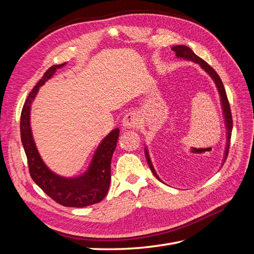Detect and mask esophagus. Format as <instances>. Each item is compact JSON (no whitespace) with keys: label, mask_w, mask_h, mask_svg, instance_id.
<instances>
[{"label":"esophagus","mask_w":254,"mask_h":254,"mask_svg":"<svg viewBox=\"0 0 254 254\" xmlns=\"http://www.w3.org/2000/svg\"><path fill=\"white\" fill-rule=\"evenodd\" d=\"M123 126H124L125 128H134L136 126H139L140 124V120H139V117H137L136 113L131 111V112H128L124 118H123Z\"/></svg>","instance_id":"esophagus-1"}]
</instances>
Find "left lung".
<instances>
[{"label":"left lung","mask_w":254,"mask_h":254,"mask_svg":"<svg viewBox=\"0 0 254 254\" xmlns=\"http://www.w3.org/2000/svg\"><path fill=\"white\" fill-rule=\"evenodd\" d=\"M173 51L176 52L177 57L189 59V60L194 61V63H196V64H200V66L203 68L205 72H207V74L211 76V77L213 78V80L215 81V83H216L218 92H219L220 97H221L222 109H224V114H225V119H226V126H227V130H228V141H227L228 144H227V147H226V158H227L228 152H229V147H230V140H231L233 121H232L231 109H230V104H229V101H228V97H227V93H226V90H225V87H224V83H222V81H221V79L219 77V75L216 73V71H215L214 68L209 64H206L203 59H201L200 57H198L196 54L193 51H191L190 48L186 47V45H177V47L173 48ZM145 155H146V159H147V162H148V165L150 167L152 174L155 175L157 178L160 180V178H159L156 171H155V168H153V166L151 164L150 158L148 156V151H147V149H146V148H145Z\"/></svg>","instance_id":"1"}]
</instances>
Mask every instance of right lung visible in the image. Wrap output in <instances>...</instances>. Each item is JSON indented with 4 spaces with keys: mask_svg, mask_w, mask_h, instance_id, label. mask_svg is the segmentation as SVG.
<instances>
[{
    "mask_svg": "<svg viewBox=\"0 0 254 254\" xmlns=\"http://www.w3.org/2000/svg\"><path fill=\"white\" fill-rule=\"evenodd\" d=\"M65 64L52 65L29 92L21 112V141L27 158L28 170L32 179L54 201L73 207H83L102 201L108 193L111 180V159L117 147L119 129L107 135L96 149L88 172L77 178H64L51 172L43 163L33 139L29 124L30 105L39 87L50 79L57 68Z\"/></svg>",
    "mask_w": 254,
    "mask_h": 254,
    "instance_id": "add662e5",
    "label": "right lung"
}]
</instances>
